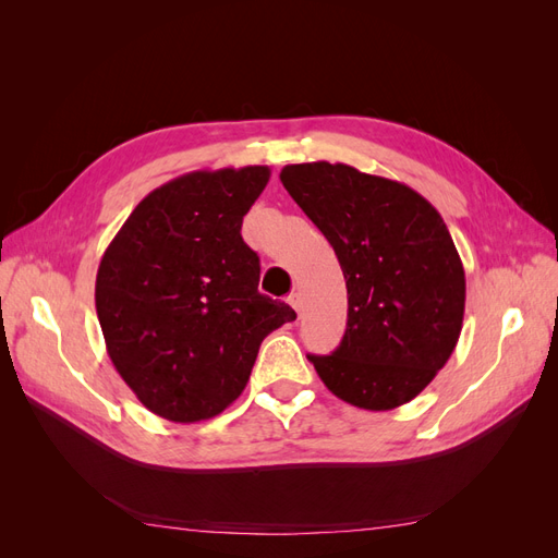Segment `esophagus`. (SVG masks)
Masks as SVG:
<instances>
[{
  "label": "esophagus",
  "mask_w": 558,
  "mask_h": 558,
  "mask_svg": "<svg viewBox=\"0 0 558 558\" xmlns=\"http://www.w3.org/2000/svg\"><path fill=\"white\" fill-rule=\"evenodd\" d=\"M289 302H291V307H293L295 312L302 310V295H300V293H291V295H289Z\"/></svg>",
  "instance_id": "esophagus-1"
}]
</instances>
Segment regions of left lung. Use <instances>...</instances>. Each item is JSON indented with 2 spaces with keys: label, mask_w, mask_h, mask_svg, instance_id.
I'll return each instance as SVG.
<instances>
[{
  "label": "left lung",
  "mask_w": 558,
  "mask_h": 558,
  "mask_svg": "<svg viewBox=\"0 0 558 558\" xmlns=\"http://www.w3.org/2000/svg\"><path fill=\"white\" fill-rule=\"evenodd\" d=\"M283 189L324 232L347 279V330L307 356L330 391L384 412L416 398L459 342L465 272L442 216L410 185L344 162L286 165Z\"/></svg>",
  "instance_id": "obj_1"
}]
</instances>
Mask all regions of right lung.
I'll return each instance as SVG.
<instances>
[{
    "label": "right lung",
    "instance_id": "obj_1",
    "mask_svg": "<svg viewBox=\"0 0 558 558\" xmlns=\"http://www.w3.org/2000/svg\"><path fill=\"white\" fill-rule=\"evenodd\" d=\"M269 167L177 177L148 193L99 260L95 307L118 375L146 410L195 424L240 398L260 342L295 320L258 293L242 221Z\"/></svg>",
    "mask_w": 558,
    "mask_h": 558
}]
</instances>
